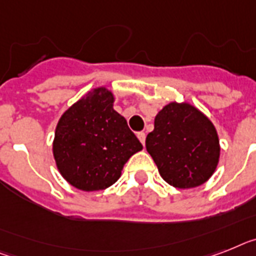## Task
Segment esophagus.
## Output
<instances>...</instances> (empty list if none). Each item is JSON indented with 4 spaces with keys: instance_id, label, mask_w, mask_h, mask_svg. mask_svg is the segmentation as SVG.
Segmentation results:
<instances>
[{
    "instance_id": "34e87169",
    "label": "esophagus",
    "mask_w": 256,
    "mask_h": 256,
    "mask_svg": "<svg viewBox=\"0 0 256 256\" xmlns=\"http://www.w3.org/2000/svg\"><path fill=\"white\" fill-rule=\"evenodd\" d=\"M137 137H138V140L141 141V144H142V145H145V138H146V134H145V132H138L137 133Z\"/></svg>"
}]
</instances>
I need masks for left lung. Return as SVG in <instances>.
Listing matches in <instances>:
<instances>
[{"mask_svg": "<svg viewBox=\"0 0 256 256\" xmlns=\"http://www.w3.org/2000/svg\"><path fill=\"white\" fill-rule=\"evenodd\" d=\"M145 144L164 180L176 188L202 186L218 164L216 128L190 103L164 106L156 116L154 130Z\"/></svg>", "mask_w": 256, "mask_h": 256, "instance_id": "8db88e82", "label": "left lung"}]
</instances>
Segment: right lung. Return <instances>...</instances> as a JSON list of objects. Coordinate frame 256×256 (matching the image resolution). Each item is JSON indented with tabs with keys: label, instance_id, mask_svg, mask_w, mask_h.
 I'll list each match as a JSON object with an SVG mask.
<instances>
[{
	"label": "right lung",
	"instance_id": "1",
	"mask_svg": "<svg viewBox=\"0 0 256 256\" xmlns=\"http://www.w3.org/2000/svg\"><path fill=\"white\" fill-rule=\"evenodd\" d=\"M114 94L95 88L61 115L54 140V157L62 178L82 191L112 186L124 164L142 145L114 110Z\"/></svg>",
	"mask_w": 256,
	"mask_h": 256
}]
</instances>
